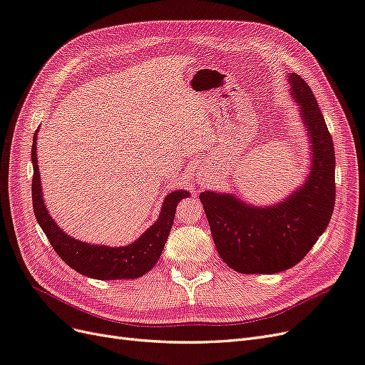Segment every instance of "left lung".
<instances>
[{
    "instance_id": "obj_1",
    "label": "left lung",
    "mask_w": 365,
    "mask_h": 365,
    "mask_svg": "<svg viewBox=\"0 0 365 365\" xmlns=\"http://www.w3.org/2000/svg\"><path fill=\"white\" fill-rule=\"evenodd\" d=\"M288 77L311 148L303 184L272 205H252L235 193L205 190L200 195L219 256L242 274H277L292 268L324 233L334 213L332 137L311 88L300 76Z\"/></svg>"
}]
</instances>
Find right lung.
<instances>
[{
  "instance_id": "1",
  "label": "right lung",
  "mask_w": 365,
  "mask_h": 365,
  "mask_svg": "<svg viewBox=\"0 0 365 365\" xmlns=\"http://www.w3.org/2000/svg\"><path fill=\"white\" fill-rule=\"evenodd\" d=\"M36 140L38 130L33 137L31 146L33 210H35L38 224L50 240L53 250L58 252V256L74 271L97 280L138 279L155 267L164 250L165 240L169 237L176 205L184 197H189L190 193L187 190H175L165 196L158 219L129 245L106 247L88 244V242L71 237L59 228L50 216L46 204H43Z\"/></svg>"
}]
</instances>
